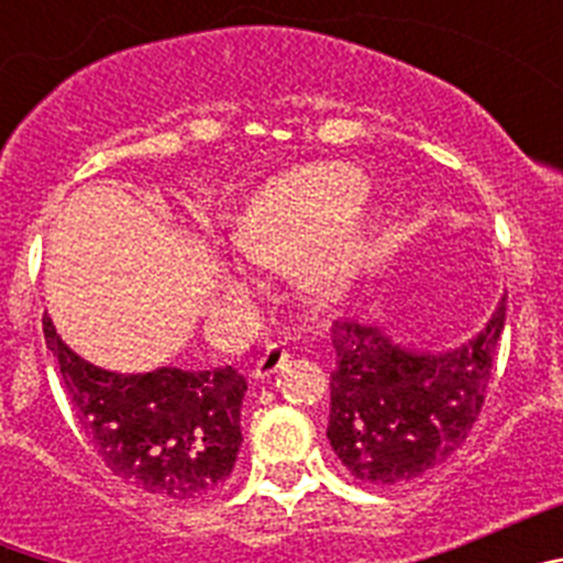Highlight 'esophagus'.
<instances>
[{
	"instance_id": "esophagus-1",
	"label": "esophagus",
	"mask_w": 563,
	"mask_h": 563,
	"mask_svg": "<svg viewBox=\"0 0 563 563\" xmlns=\"http://www.w3.org/2000/svg\"><path fill=\"white\" fill-rule=\"evenodd\" d=\"M287 357H290V350H287V343L271 341L265 346V352H262V357H258V361H256V366H253V375L265 380V377H271L273 372L285 366Z\"/></svg>"
}]
</instances>
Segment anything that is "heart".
Returning a JSON list of instances; mask_svg holds the SVG:
<instances>
[{"label":"heart","mask_w":563,"mask_h":563,"mask_svg":"<svg viewBox=\"0 0 563 563\" xmlns=\"http://www.w3.org/2000/svg\"><path fill=\"white\" fill-rule=\"evenodd\" d=\"M369 183L343 163L292 168L258 188L233 220V245L253 265L285 267L296 262L298 285L307 296L330 301L369 258L375 225L357 217ZM228 290L245 278L222 267Z\"/></svg>","instance_id":"heart-1"}]
</instances>
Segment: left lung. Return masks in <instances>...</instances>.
<instances>
[{
	"instance_id": "obj_1",
	"label": "left lung",
	"mask_w": 563,
	"mask_h": 563,
	"mask_svg": "<svg viewBox=\"0 0 563 563\" xmlns=\"http://www.w3.org/2000/svg\"><path fill=\"white\" fill-rule=\"evenodd\" d=\"M505 301L460 350H402L377 327L341 321L332 330V451L363 485H402L460 449L485 406L505 330Z\"/></svg>"
}]
</instances>
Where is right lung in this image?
<instances>
[{
    "label": "right lung",
    "instance_id": "add662e5",
    "mask_svg": "<svg viewBox=\"0 0 563 563\" xmlns=\"http://www.w3.org/2000/svg\"><path fill=\"white\" fill-rule=\"evenodd\" d=\"M64 391L84 437L114 476L166 499H206L231 476L242 445L239 409L247 383L233 366L146 375L98 369L42 318Z\"/></svg>",
    "mask_w": 563,
    "mask_h": 563
}]
</instances>
